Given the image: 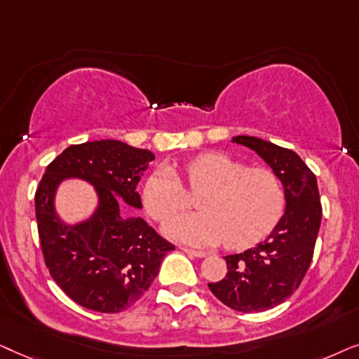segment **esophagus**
<instances>
[{
  "label": "esophagus",
  "instance_id": "obj_1",
  "mask_svg": "<svg viewBox=\"0 0 359 359\" xmlns=\"http://www.w3.org/2000/svg\"><path fill=\"white\" fill-rule=\"evenodd\" d=\"M184 252H187L190 256H195V257H205L207 256V252L205 251H197V250H190V248H180Z\"/></svg>",
  "mask_w": 359,
  "mask_h": 359
}]
</instances>
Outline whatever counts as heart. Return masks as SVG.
Here are the masks:
<instances>
[{"label":"heart","instance_id":"b5f03b06","mask_svg":"<svg viewBox=\"0 0 359 359\" xmlns=\"http://www.w3.org/2000/svg\"><path fill=\"white\" fill-rule=\"evenodd\" d=\"M189 187L198 192L200 212L170 219L164 231L174 240L197 246L224 241L240 250L269 235L283 217L285 195L276 172L251 167L219 152H203L184 164ZM142 202L157 222H165L189 207L180 177L162 165L147 177Z\"/></svg>","mask_w":359,"mask_h":359}]
</instances>
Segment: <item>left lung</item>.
<instances>
[{"mask_svg":"<svg viewBox=\"0 0 359 359\" xmlns=\"http://www.w3.org/2000/svg\"><path fill=\"white\" fill-rule=\"evenodd\" d=\"M233 142L250 147L276 172L284 187L285 212L264 241L224 257L226 277L208 287L229 309L264 312L299 289L312 262L322 222L317 177L285 147L255 136H236Z\"/></svg>","mask_w":359,"mask_h":359,"instance_id":"1","label":"left lung"}]
</instances>
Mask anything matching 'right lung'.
<instances>
[{"label": "right lung", "mask_w": 359, "mask_h": 359, "mask_svg": "<svg viewBox=\"0 0 359 359\" xmlns=\"http://www.w3.org/2000/svg\"><path fill=\"white\" fill-rule=\"evenodd\" d=\"M154 154L126 142L102 140L69 146L47 165L36 190L37 231L52 279L82 307L118 313L149 289L174 245L130 210L142 208L137 182ZM64 178L87 180L99 195L88 220L67 225L55 212Z\"/></svg>", "instance_id": "obj_1"}]
</instances>
